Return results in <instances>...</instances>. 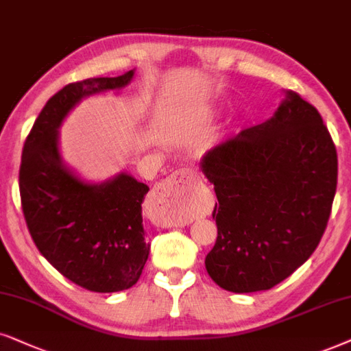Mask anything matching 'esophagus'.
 Instances as JSON below:
<instances>
[{
	"mask_svg": "<svg viewBox=\"0 0 351 351\" xmlns=\"http://www.w3.org/2000/svg\"><path fill=\"white\" fill-rule=\"evenodd\" d=\"M202 183H199L194 173L188 168H181L167 180H163L154 189L151 197L152 207L167 213H180L191 210L200 194Z\"/></svg>",
	"mask_w": 351,
	"mask_h": 351,
	"instance_id": "1",
	"label": "esophagus"
}]
</instances>
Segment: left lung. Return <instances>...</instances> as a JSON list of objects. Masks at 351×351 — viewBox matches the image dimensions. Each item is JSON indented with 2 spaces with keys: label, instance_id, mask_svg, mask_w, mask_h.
Masks as SVG:
<instances>
[{
  "label": "left lung",
  "instance_id": "obj_1",
  "mask_svg": "<svg viewBox=\"0 0 351 351\" xmlns=\"http://www.w3.org/2000/svg\"><path fill=\"white\" fill-rule=\"evenodd\" d=\"M218 236L205 256L224 291H268L310 258L337 189V151L319 112L287 90L273 119L205 154Z\"/></svg>",
  "mask_w": 351,
  "mask_h": 351
}]
</instances>
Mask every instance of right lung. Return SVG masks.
<instances>
[{
	"label": "right lung",
	"instance_id": "1",
	"mask_svg": "<svg viewBox=\"0 0 351 351\" xmlns=\"http://www.w3.org/2000/svg\"><path fill=\"white\" fill-rule=\"evenodd\" d=\"M120 77L70 83L46 102L22 151V212L40 254L62 276L91 292H120L138 282L149 256L143 200L149 188L121 173L109 183L86 184L60 163L58 128L83 96L125 86Z\"/></svg>",
	"mask_w": 351,
	"mask_h": 351
}]
</instances>
